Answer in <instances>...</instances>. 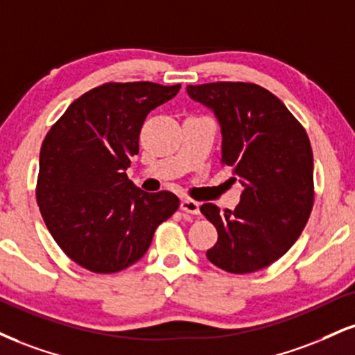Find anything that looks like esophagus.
Listing matches in <instances>:
<instances>
[{
  "instance_id": "34e87169",
  "label": "esophagus",
  "mask_w": 355,
  "mask_h": 355,
  "mask_svg": "<svg viewBox=\"0 0 355 355\" xmlns=\"http://www.w3.org/2000/svg\"><path fill=\"white\" fill-rule=\"evenodd\" d=\"M180 208L183 211L191 213V215H198L200 213V203L195 202V200H190V198H183L180 203Z\"/></svg>"
}]
</instances>
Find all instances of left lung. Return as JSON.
Returning <instances> with one entry per match:
<instances>
[{"mask_svg":"<svg viewBox=\"0 0 355 355\" xmlns=\"http://www.w3.org/2000/svg\"><path fill=\"white\" fill-rule=\"evenodd\" d=\"M215 114L221 164L241 185L234 210L213 203L202 213L218 232L207 258L221 270L246 275L270 266L296 243L313 210V148L300 122L275 94L250 83L187 85Z\"/></svg>","mask_w":355,"mask_h":355,"instance_id":"left-lung-1","label":"left lung"}]
</instances>
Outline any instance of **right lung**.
Returning <instances> with one entry per match:
<instances>
[{"label": "right lung", "instance_id": "add662e5", "mask_svg": "<svg viewBox=\"0 0 355 355\" xmlns=\"http://www.w3.org/2000/svg\"><path fill=\"white\" fill-rule=\"evenodd\" d=\"M178 91L180 84H102L72 102L46 135L37 205L54 241L85 270L109 275L129 268L177 211V195L147 193L125 170L139 153L145 117Z\"/></svg>", "mask_w": 355, "mask_h": 355}]
</instances>
